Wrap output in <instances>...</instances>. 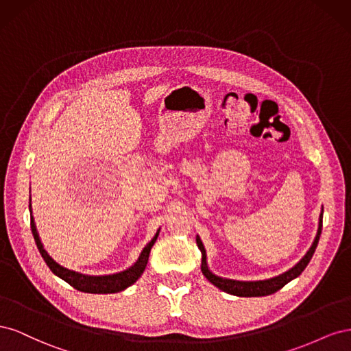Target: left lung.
<instances>
[{"label": "left lung", "instance_id": "left-lung-1", "mask_svg": "<svg viewBox=\"0 0 351 351\" xmlns=\"http://www.w3.org/2000/svg\"><path fill=\"white\" fill-rule=\"evenodd\" d=\"M322 214H324V208H322V212L319 215V227H317V232H316V237H315V241L312 244V247L307 250V253L303 256V259L295 265V267H293L291 269H289L287 272L278 275V277H274V278H269V280H263V281H237V280H228V278H221V277H217L215 274H212L209 269H208V265H206V252H205V247L204 244H202L200 239L196 237V243H197V247L200 249L202 252V265H200V269H202V274L205 275V277L208 278L209 282L214 284L215 287H218L219 290L226 291L228 294H232V295H240V297H261V295H269V294H274L275 291L281 290L282 287L290 282L291 280L297 278L299 275L304 271V268L307 267V263L311 262L313 253L316 250V246L317 243H319V237H321V231H322Z\"/></svg>", "mask_w": 351, "mask_h": 351}]
</instances>
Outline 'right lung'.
Returning a JSON list of instances; mask_svg holds the SVG:
<instances>
[{
  "label": "right lung",
  "mask_w": 351,
  "mask_h": 351,
  "mask_svg": "<svg viewBox=\"0 0 351 351\" xmlns=\"http://www.w3.org/2000/svg\"><path fill=\"white\" fill-rule=\"evenodd\" d=\"M30 228H32V234H34L36 246L39 249V253L42 254V258H44V261L49 267V269L54 272L57 277H60L61 280H64L71 287H74L76 290L83 291V293H93V294L119 293V291L125 290L127 287H130L132 284H134L137 280H139V277L143 274L146 265H147V259H149L151 249H152V246L158 239V234H159V230H158L155 237L149 243H147L145 249L142 250L139 259H137V262L129 269H125V271L119 272V274H112V275H101V277H93V275H84V274H80V272H76V271H70L64 267H61V265H58L54 259L49 256L47 250L44 249V246H42V243H40L34 217H30Z\"/></svg>",
  "instance_id": "right-lung-1"
}]
</instances>
